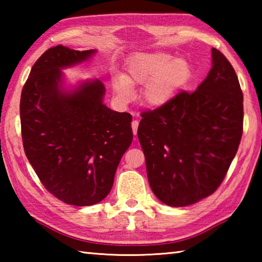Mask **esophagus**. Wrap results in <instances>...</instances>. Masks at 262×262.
I'll return each instance as SVG.
<instances>
[{
    "mask_svg": "<svg viewBox=\"0 0 262 262\" xmlns=\"http://www.w3.org/2000/svg\"><path fill=\"white\" fill-rule=\"evenodd\" d=\"M137 127H139V121L133 120L132 121V128H133V134H134V135L137 134Z\"/></svg>",
    "mask_w": 262,
    "mask_h": 262,
    "instance_id": "obj_1",
    "label": "esophagus"
}]
</instances>
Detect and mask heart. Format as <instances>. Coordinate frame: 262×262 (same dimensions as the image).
Masks as SVG:
<instances>
[{
	"label": "heart",
	"instance_id": "b5f03b06",
	"mask_svg": "<svg viewBox=\"0 0 262 262\" xmlns=\"http://www.w3.org/2000/svg\"><path fill=\"white\" fill-rule=\"evenodd\" d=\"M190 76L192 67L184 57H176L167 52H144L130 57L126 64V75H113L112 86L119 100L128 103L134 97L133 85H144V104L159 108L174 99Z\"/></svg>",
	"mask_w": 262,
	"mask_h": 262
}]
</instances>
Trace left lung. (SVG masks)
<instances>
[{"mask_svg": "<svg viewBox=\"0 0 262 262\" xmlns=\"http://www.w3.org/2000/svg\"><path fill=\"white\" fill-rule=\"evenodd\" d=\"M211 69L192 94L142 113L137 136L154 194L171 207L209 196L222 184L243 134V92L232 66L211 50Z\"/></svg>", "mask_w": 262, "mask_h": 262, "instance_id": "8db88e82", "label": "left lung"}]
</instances>
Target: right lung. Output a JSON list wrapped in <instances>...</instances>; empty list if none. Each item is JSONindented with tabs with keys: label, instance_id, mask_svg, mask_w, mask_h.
<instances>
[{
	"label": "right lung",
	"instance_id": "add662e5",
	"mask_svg": "<svg viewBox=\"0 0 262 262\" xmlns=\"http://www.w3.org/2000/svg\"><path fill=\"white\" fill-rule=\"evenodd\" d=\"M96 50L62 45L35 61L20 96L24 151L48 192L67 205L92 206L107 196L133 141L132 115L104 104L99 79L64 86L62 69L89 61Z\"/></svg>",
	"mask_w": 262,
	"mask_h": 262
}]
</instances>
